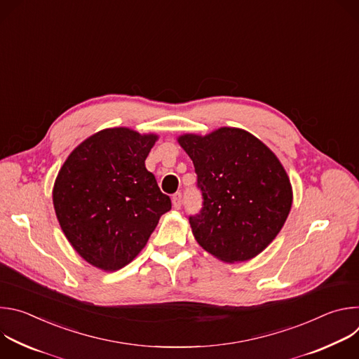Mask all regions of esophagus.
I'll use <instances>...</instances> for the list:
<instances>
[{
	"mask_svg": "<svg viewBox=\"0 0 359 359\" xmlns=\"http://www.w3.org/2000/svg\"><path fill=\"white\" fill-rule=\"evenodd\" d=\"M182 200H183V196L180 191L175 193L173 197H172V203H173V208L175 209H180L182 208Z\"/></svg>",
	"mask_w": 359,
	"mask_h": 359,
	"instance_id": "obj_1",
	"label": "esophagus"
}]
</instances>
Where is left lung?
<instances>
[{"instance_id": "left-lung-1", "label": "left lung", "mask_w": 359, "mask_h": 359, "mask_svg": "<svg viewBox=\"0 0 359 359\" xmlns=\"http://www.w3.org/2000/svg\"><path fill=\"white\" fill-rule=\"evenodd\" d=\"M194 165L201 209L189 216L197 243L226 263L245 262L280 233L291 209L290 179L251 133L222 128L179 137Z\"/></svg>"}]
</instances>
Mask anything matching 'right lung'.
Instances as JSON below:
<instances>
[{"label":"right lung","mask_w":359,"mask_h":359,"mask_svg":"<svg viewBox=\"0 0 359 359\" xmlns=\"http://www.w3.org/2000/svg\"><path fill=\"white\" fill-rule=\"evenodd\" d=\"M156 139L126 128L100 130L58 173L53 194L61 229L81 257L100 270L129 264L172 209L144 166Z\"/></svg>","instance_id":"add662e5"}]
</instances>
